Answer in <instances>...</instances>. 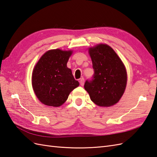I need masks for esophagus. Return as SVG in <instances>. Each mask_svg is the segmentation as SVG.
Instances as JSON below:
<instances>
[{
  "mask_svg": "<svg viewBox=\"0 0 157 157\" xmlns=\"http://www.w3.org/2000/svg\"><path fill=\"white\" fill-rule=\"evenodd\" d=\"M83 83H84V78H82L81 79H79V84L81 86H83Z\"/></svg>",
  "mask_w": 157,
  "mask_h": 157,
  "instance_id": "34e87169",
  "label": "esophagus"
}]
</instances>
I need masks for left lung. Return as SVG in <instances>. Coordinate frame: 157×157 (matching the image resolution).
Wrapping results in <instances>:
<instances>
[{
    "mask_svg": "<svg viewBox=\"0 0 157 157\" xmlns=\"http://www.w3.org/2000/svg\"><path fill=\"white\" fill-rule=\"evenodd\" d=\"M94 75L87 79L84 88L90 99L100 106L116 104L126 88L127 74L124 65L112 47L100 44L89 49Z\"/></svg>",
    "mask_w": 157,
    "mask_h": 157,
    "instance_id": "8db88e82",
    "label": "left lung"
}]
</instances>
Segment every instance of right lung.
<instances>
[{"mask_svg":"<svg viewBox=\"0 0 157 157\" xmlns=\"http://www.w3.org/2000/svg\"><path fill=\"white\" fill-rule=\"evenodd\" d=\"M71 51L53 49L47 52L39 60L33 71L32 85L41 102L58 107L79 86L67 63Z\"/></svg>","mask_w":157,"mask_h":157,"instance_id":"1","label":"right lung"}]
</instances>
